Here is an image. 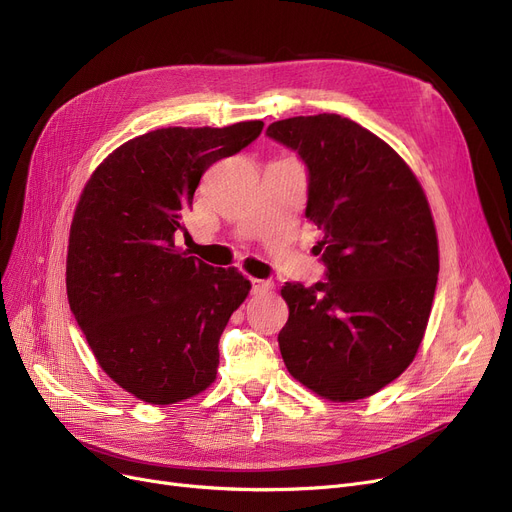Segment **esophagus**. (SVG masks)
I'll return each instance as SVG.
<instances>
[{
  "label": "esophagus",
  "mask_w": 512,
  "mask_h": 512,
  "mask_svg": "<svg viewBox=\"0 0 512 512\" xmlns=\"http://www.w3.org/2000/svg\"><path fill=\"white\" fill-rule=\"evenodd\" d=\"M251 286H253L251 288L253 294H263V292H270L274 288V282L272 280H257V278H253Z\"/></svg>",
  "instance_id": "esophagus-1"
}]
</instances>
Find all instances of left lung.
I'll return each instance as SVG.
<instances>
[{
    "label": "left lung",
    "mask_w": 512,
    "mask_h": 512,
    "mask_svg": "<svg viewBox=\"0 0 512 512\" xmlns=\"http://www.w3.org/2000/svg\"><path fill=\"white\" fill-rule=\"evenodd\" d=\"M265 134L307 168V220L326 278L286 282L278 334L292 378L351 402L396 380L415 359L438 284V238L423 188L400 155L338 114L297 116Z\"/></svg>",
    "instance_id": "1"
}]
</instances>
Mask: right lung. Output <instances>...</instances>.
<instances>
[{
    "instance_id": "obj_1",
    "label": "right lung",
    "mask_w": 512,
    "mask_h": 512,
    "mask_svg": "<svg viewBox=\"0 0 512 512\" xmlns=\"http://www.w3.org/2000/svg\"><path fill=\"white\" fill-rule=\"evenodd\" d=\"M261 120L159 128L107 155L74 211L68 303L110 378L151 405L215 380L218 342L251 282L174 245L205 170L251 145Z\"/></svg>"
}]
</instances>
